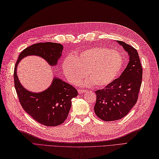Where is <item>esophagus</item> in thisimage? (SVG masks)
I'll list each match as a JSON object with an SVG mask.
<instances>
[{"instance_id":"34e87169","label":"esophagus","mask_w":159,"mask_h":159,"mask_svg":"<svg viewBox=\"0 0 159 159\" xmlns=\"http://www.w3.org/2000/svg\"><path fill=\"white\" fill-rule=\"evenodd\" d=\"M77 91H78V93L80 94H83L84 92H85V90H83V89H78V90H77Z\"/></svg>"}]
</instances>
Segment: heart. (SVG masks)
<instances>
[{
    "label": "heart",
    "mask_w": 159,
    "mask_h": 159,
    "mask_svg": "<svg viewBox=\"0 0 159 159\" xmlns=\"http://www.w3.org/2000/svg\"><path fill=\"white\" fill-rule=\"evenodd\" d=\"M123 65L122 56L117 50L96 46L67 57L63 63L64 75L69 82L75 84L86 75L89 77L81 83L102 88L110 84L118 75Z\"/></svg>",
    "instance_id": "1"
}]
</instances>
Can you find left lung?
<instances>
[{
    "instance_id": "1",
    "label": "left lung",
    "mask_w": 159,
    "mask_h": 159,
    "mask_svg": "<svg viewBox=\"0 0 159 159\" xmlns=\"http://www.w3.org/2000/svg\"><path fill=\"white\" fill-rule=\"evenodd\" d=\"M128 52L129 61L118 78L101 90H96L94 112L105 121L124 117L137 102L140 92L142 67L135 48L122 41H117Z\"/></svg>"
}]
</instances>
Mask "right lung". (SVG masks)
I'll use <instances>...</instances> for the list:
<instances>
[{
	"label": "right lung",
	"instance_id": "obj_1",
	"mask_svg": "<svg viewBox=\"0 0 159 159\" xmlns=\"http://www.w3.org/2000/svg\"><path fill=\"white\" fill-rule=\"evenodd\" d=\"M63 49L61 44L53 42H40L30 46L19 54L14 69V85L22 108L35 121L46 126L59 125L65 121L71 109V100L78 93L71 85L57 77L46 90L30 92L19 82L17 67L19 62L28 55L40 56L50 65H55Z\"/></svg>",
	"mask_w": 159,
	"mask_h": 159
}]
</instances>
